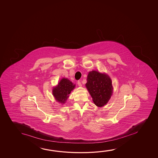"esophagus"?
Returning a JSON list of instances; mask_svg holds the SVG:
<instances>
[{
    "label": "esophagus",
    "mask_w": 158,
    "mask_h": 158,
    "mask_svg": "<svg viewBox=\"0 0 158 158\" xmlns=\"http://www.w3.org/2000/svg\"><path fill=\"white\" fill-rule=\"evenodd\" d=\"M78 85L79 86H81V83L80 81H78Z\"/></svg>",
    "instance_id": "34e87169"
}]
</instances>
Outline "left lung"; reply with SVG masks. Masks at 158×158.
Here are the masks:
<instances>
[{"mask_svg":"<svg viewBox=\"0 0 158 158\" xmlns=\"http://www.w3.org/2000/svg\"><path fill=\"white\" fill-rule=\"evenodd\" d=\"M85 86L94 104L99 107L106 105L113 93L111 78L105 73L96 70L90 72Z\"/></svg>","mask_w":158,"mask_h":158,"instance_id":"8db88e82","label":"left lung"}]
</instances>
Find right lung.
Listing matches in <instances>:
<instances>
[{
    "label": "right lung",
    "instance_id": "add662e5",
    "mask_svg": "<svg viewBox=\"0 0 158 158\" xmlns=\"http://www.w3.org/2000/svg\"><path fill=\"white\" fill-rule=\"evenodd\" d=\"M75 86V84H73L67 78H62L58 85L53 89V95L58 102L64 104Z\"/></svg>",
    "mask_w": 158,
    "mask_h": 158
}]
</instances>
